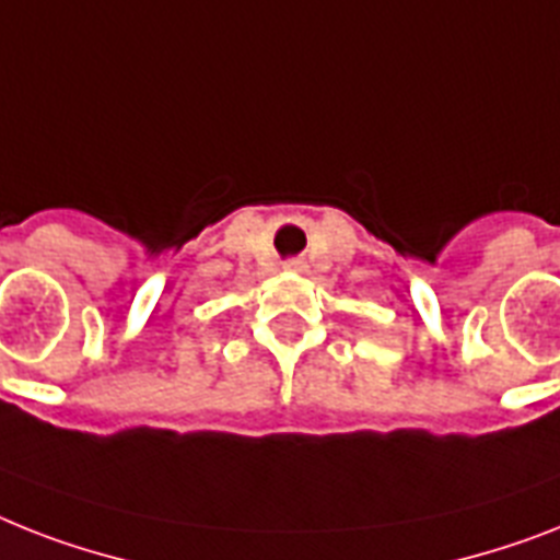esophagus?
<instances>
[{"mask_svg": "<svg viewBox=\"0 0 560 560\" xmlns=\"http://www.w3.org/2000/svg\"><path fill=\"white\" fill-rule=\"evenodd\" d=\"M284 270L304 272L307 270V261H304V258H288V261H284Z\"/></svg>", "mask_w": 560, "mask_h": 560, "instance_id": "1", "label": "esophagus"}]
</instances>
